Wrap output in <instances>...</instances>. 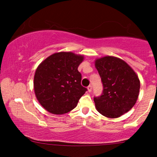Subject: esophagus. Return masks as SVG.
I'll return each instance as SVG.
<instances>
[{"instance_id":"1","label":"esophagus","mask_w":157,"mask_h":157,"mask_svg":"<svg viewBox=\"0 0 157 157\" xmlns=\"http://www.w3.org/2000/svg\"><path fill=\"white\" fill-rule=\"evenodd\" d=\"M87 89H88V91H89V92H91V90H92V86H88Z\"/></svg>"}]
</instances>
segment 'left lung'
Here are the masks:
<instances>
[{"instance_id":"1","label":"left lung","mask_w":157,"mask_h":157,"mask_svg":"<svg viewBox=\"0 0 157 157\" xmlns=\"http://www.w3.org/2000/svg\"><path fill=\"white\" fill-rule=\"evenodd\" d=\"M94 65L103 85L101 96L94 99L95 107L105 117H120L136 103L140 79L134 69L118 57L105 56L96 59Z\"/></svg>"}]
</instances>
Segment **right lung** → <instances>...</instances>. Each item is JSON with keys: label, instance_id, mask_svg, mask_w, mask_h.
<instances>
[{"label": "right lung", "instance_id": "right-lung-1", "mask_svg": "<svg viewBox=\"0 0 157 157\" xmlns=\"http://www.w3.org/2000/svg\"><path fill=\"white\" fill-rule=\"evenodd\" d=\"M83 55L71 52L52 54L37 66L34 91L39 103L54 114H64L76 107L87 89L81 86L77 68Z\"/></svg>", "mask_w": 157, "mask_h": 157}]
</instances>
